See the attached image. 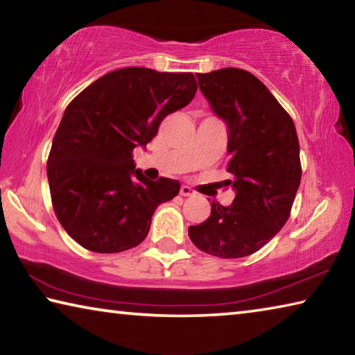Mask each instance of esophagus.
<instances>
[{
    "mask_svg": "<svg viewBox=\"0 0 355 355\" xmlns=\"http://www.w3.org/2000/svg\"><path fill=\"white\" fill-rule=\"evenodd\" d=\"M180 194L182 196H184V197H189V196H194L196 192H194V189L192 188H189V186H186V184H183L182 188H180Z\"/></svg>",
    "mask_w": 355,
    "mask_h": 355,
    "instance_id": "1",
    "label": "esophagus"
}]
</instances>
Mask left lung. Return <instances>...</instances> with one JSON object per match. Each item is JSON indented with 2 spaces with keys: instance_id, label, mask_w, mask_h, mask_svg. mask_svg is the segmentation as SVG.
Instances as JSON below:
<instances>
[{
  "instance_id": "8db88e82",
  "label": "left lung",
  "mask_w": 355,
  "mask_h": 355,
  "mask_svg": "<svg viewBox=\"0 0 355 355\" xmlns=\"http://www.w3.org/2000/svg\"><path fill=\"white\" fill-rule=\"evenodd\" d=\"M202 94L228 125L230 207L211 202V216L189 227L197 249L220 258L255 254L277 235L291 214L302 177L299 139L290 117L250 71L220 69L197 73Z\"/></svg>"
}]
</instances>
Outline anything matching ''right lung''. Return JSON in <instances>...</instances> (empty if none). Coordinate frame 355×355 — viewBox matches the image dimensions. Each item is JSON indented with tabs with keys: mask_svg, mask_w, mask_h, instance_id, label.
<instances>
[{
	"mask_svg": "<svg viewBox=\"0 0 355 355\" xmlns=\"http://www.w3.org/2000/svg\"><path fill=\"white\" fill-rule=\"evenodd\" d=\"M192 73L144 67L110 71L70 101L46 161L51 203L64 230L84 249L116 254L146 239L177 180L152 182L135 169L133 150L147 146L166 116L191 103Z\"/></svg>",
	"mask_w": 355,
	"mask_h": 355,
	"instance_id": "add662e5",
	"label": "right lung"
}]
</instances>
